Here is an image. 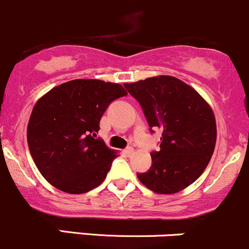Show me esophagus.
Segmentation results:
<instances>
[{"label":"esophagus","mask_w":249,"mask_h":249,"mask_svg":"<svg viewBox=\"0 0 249 249\" xmlns=\"http://www.w3.org/2000/svg\"><path fill=\"white\" fill-rule=\"evenodd\" d=\"M133 153H134V149H133V147H127V148L124 149V154L127 157H130Z\"/></svg>","instance_id":"esophagus-1"}]
</instances>
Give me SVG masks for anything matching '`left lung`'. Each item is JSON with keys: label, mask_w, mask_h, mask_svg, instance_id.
<instances>
[{"label": "left lung", "mask_w": 249, "mask_h": 249, "mask_svg": "<svg viewBox=\"0 0 249 249\" xmlns=\"http://www.w3.org/2000/svg\"><path fill=\"white\" fill-rule=\"evenodd\" d=\"M140 103L148 125L162 129L160 151L138 178L152 191L171 195L191 185L209 164L216 143L213 109L194 88L172 76L125 83Z\"/></svg>", "instance_id": "1"}]
</instances>
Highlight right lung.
<instances>
[{"label":"right lung","mask_w":249,"mask_h":249,"mask_svg":"<svg viewBox=\"0 0 249 249\" xmlns=\"http://www.w3.org/2000/svg\"><path fill=\"white\" fill-rule=\"evenodd\" d=\"M125 95L117 83L74 79L53 88L36 103L27 127L28 147L50 184L77 195L103 183L116 152L95 136L109 104Z\"/></svg>","instance_id":"obj_1"}]
</instances>
